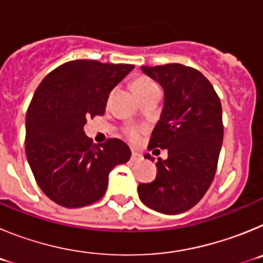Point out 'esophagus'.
Here are the masks:
<instances>
[{"label": "esophagus", "mask_w": 263, "mask_h": 263, "mask_svg": "<svg viewBox=\"0 0 263 263\" xmlns=\"http://www.w3.org/2000/svg\"><path fill=\"white\" fill-rule=\"evenodd\" d=\"M130 159L133 160V162H139V160L143 159V157H142V154H141V153L133 152V153H132V158H130Z\"/></svg>", "instance_id": "1"}]
</instances>
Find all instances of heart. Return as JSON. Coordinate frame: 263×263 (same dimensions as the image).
I'll list each match as a JSON object with an SVG mask.
<instances>
[{
  "label": "heart",
  "mask_w": 263,
  "mask_h": 263,
  "mask_svg": "<svg viewBox=\"0 0 263 263\" xmlns=\"http://www.w3.org/2000/svg\"><path fill=\"white\" fill-rule=\"evenodd\" d=\"M153 88H158L157 84L148 78H146V76H138V78H136L132 81V89H133L136 96H138L141 93H145V92L153 89ZM126 134L130 141H134V142L139 138V130L136 129V127H132V129L127 130Z\"/></svg>",
  "instance_id": "b5f03b06"
}]
</instances>
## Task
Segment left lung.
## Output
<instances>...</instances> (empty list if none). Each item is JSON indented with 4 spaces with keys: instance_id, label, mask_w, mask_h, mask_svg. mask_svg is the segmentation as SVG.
Wrapping results in <instances>:
<instances>
[{
    "instance_id": "1",
    "label": "left lung",
    "mask_w": 263,
    "mask_h": 263,
    "mask_svg": "<svg viewBox=\"0 0 263 263\" xmlns=\"http://www.w3.org/2000/svg\"><path fill=\"white\" fill-rule=\"evenodd\" d=\"M141 69L164 90L147 147L167 148L168 158H158L157 178L138 185L139 199L157 212L178 215L196 205L212 184L224 137L221 103L208 79L192 67L171 63Z\"/></svg>"
}]
</instances>
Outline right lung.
<instances>
[{
	"instance_id": "1",
	"label": "right lung",
	"mask_w": 263,
	"mask_h": 263,
	"mask_svg": "<svg viewBox=\"0 0 263 263\" xmlns=\"http://www.w3.org/2000/svg\"><path fill=\"white\" fill-rule=\"evenodd\" d=\"M134 68L97 60H72L51 71L36 88L26 113V157L43 194L66 208L100 200L108 176L130 159L117 138L92 145L88 118L103 116L110 90Z\"/></svg>"
}]
</instances>
